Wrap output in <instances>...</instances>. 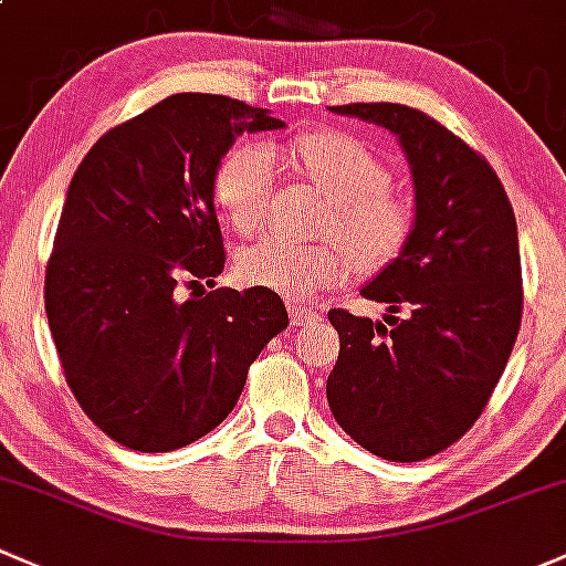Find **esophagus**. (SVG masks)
<instances>
[{
    "mask_svg": "<svg viewBox=\"0 0 566 566\" xmlns=\"http://www.w3.org/2000/svg\"><path fill=\"white\" fill-rule=\"evenodd\" d=\"M289 316H291V324L302 326V324L318 322L322 313H318L316 307H307V305H289Z\"/></svg>",
    "mask_w": 566,
    "mask_h": 566,
    "instance_id": "1",
    "label": "esophagus"
}]
</instances>
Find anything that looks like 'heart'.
I'll use <instances>...</instances> for the list:
<instances>
[{
    "instance_id": "1",
    "label": "heart",
    "mask_w": 566,
    "mask_h": 566,
    "mask_svg": "<svg viewBox=\"0 0 566 566\" xmlns=\"http://www.w3.org/2000/svg\"><path fill=\"white\" fill-rule=\"evenodd\" d=\"M302 177L332 203L326 234L343 242H300L270 234L237 255V277L285 300H311L348 275L357 261L363 270H381L409 240L411 214L389 193V168L357 138L343 133H313L291 149ZM275 155L264 144H242L223 157L214 174V203L237 234H253L266 218Z\"/></svg>"
}]
</instances>
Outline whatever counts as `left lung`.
<instances>
[{
  "instance_id": "8db88e82",
  "label": "left lung",
  "mask_w": 566,
  "mask_h": 566,
  "mask_svg": "<svg viewBox=\"0 0 566 566\" xmlns=\"http://www.w3.org/2000/svg\"><path fill=\"white\" fill-rule=\"evenodd\" d=\"M329 111L398 138L413 220L400 253L359 289L387 305L390 326L329 311L340 354L326 403L359 447L413 463L476 422L515 346L523 313L515 212L488 160L422 111L398 103Z\"/></svg>"
}]
</instances>
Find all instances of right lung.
<instances>
[{
    "label": "right lung",
    "mask_w": 566,
    "mask_h": 566,
    "mask_svg": "<svg viewBox=\"0 0 566 566\" xmlns=\"http://www.w3.org/2000/svg\"><path fill=\"white\" fill-rule=\"evenodd\" d=\"M281 127L264 108L179 92L108 130L70 179L45 316L75 400L127 450L171 452L218 428L289 326L266 289L179 296L223 272V155L242 133Z\"/></svg>",
    "instance_id": "obj_1"
}]
</instances>
